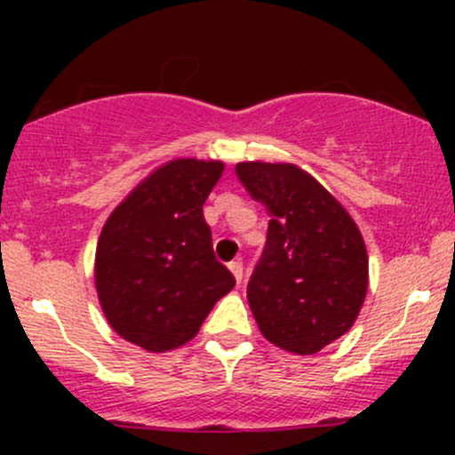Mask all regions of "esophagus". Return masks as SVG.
<instances>
[{"label": "esophagus", "mask_w": 455, "mask_h": 455, "mask_svg": "<svg viewBox=\"0 0 455 455\" xmlns=\"http://www.w3.org/2000/svg\"><path fill=\"white\" fill-rule=\"evenodd\" d=\"M228 270L233 273V277H235L237 283H242V277H244V266H242L240 259H233L231 264H228Z\"/></svg>", "instance_id": "1"}]
</instances>
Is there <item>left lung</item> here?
I'll use <instances>...</instances> for the list:
<instances>
[{
    "mask_svg": "<svg viewBox=\"0 0 455 455\" xmlns=\"http://www.w3.org/2000/svg\"><path fill=\"white\" fill-rule=\"evenodd\" d=\"M235 173L270 218L246 288L257 325L282 350L315 355L346 334L363 306V235L339 200L297 164L237 163Z\"/></svg>",
    "mask_w": 455,
    "mask_h": 455,
    "instance_id": "obj_1",
    "label": "left lung"
}]
</instances>
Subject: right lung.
Instances as JSON below:
<instances>
[{"instance_id": "obj_1", "label": "right lung", "mask_w": 455, "mask_h": 455, "mask_svg": "<svg viewBox=\"0 0 455 455\" xmlns=\"http://www.w3.org/2000/svg\"><path fill=\"white\" fill-rule=\"evenodd\" d=\"M220 160L178 158L156 169L105 222L96 244L100 308L125 341L167 352L198 334L235 277L215 259L202 204Z\"/></svg>"}]
</instances>
